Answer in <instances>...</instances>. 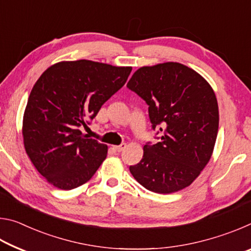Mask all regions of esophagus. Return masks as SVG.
Listing matches in <instances>:
<instances>
[{"label":"esophagus","mask_w":251,"mask_h":251,"mask_svg":"<svg viewBox=\"0 0 251 251\" xmlns=\"http://www.w3.org/2000/svg\"><path fill=\"white\" fill-rule=\"evenodd\" d=\"M125 147H126V144H122V145H120V146H114V150L118 152H121L125 150Z\"/></svg>","instance_id":"1"}]
</instances>
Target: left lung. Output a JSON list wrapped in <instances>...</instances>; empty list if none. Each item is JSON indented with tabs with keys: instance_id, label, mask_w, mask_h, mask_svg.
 <instances>
[{
	"instance_id": "1",
	"label": "left lung",
	"mask_w": 251,
	"mask_h": 251,
	"mask_svg": "<svg viewBox=\"0 0 251 251\" xmlns=\"http://www.w3.org/2000/svg\"><path fill=\"white\" fill-rule=\"evenodd\" d=\"M127 87L146 101L152 129L160 142L144 146L131 175L151 192L176 193L201 175L214 151L219 112L210 84L177 62L143 66Z\"/></svg>"
}]
</instances>
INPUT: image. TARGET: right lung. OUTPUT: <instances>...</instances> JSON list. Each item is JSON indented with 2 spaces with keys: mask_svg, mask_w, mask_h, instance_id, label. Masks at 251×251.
Masks as SVG:
<instances>
[{
  "mask_svg": "<svg viewBox=\"0 0 251 251\" xmlns=\"http://www.w3.org/2000/svg\"><path fill=\"white\" fill-rule=\"evenodd\" d=\"M130 66L78 59L50 66L36 80L24 110V148L34 167L56 188L87 182L107 156V145L79 130L123 87Z\"/></svg>",
  "mask_w": 251,
  "mask_h": 251,
  "instance_id": "right-lung-1",
  "label": "right lung"
}]
</instances>
